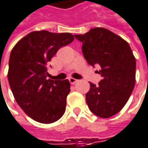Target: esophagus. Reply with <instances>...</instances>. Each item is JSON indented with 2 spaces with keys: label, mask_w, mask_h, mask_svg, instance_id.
I'll return each instance as SVG.
<instances>
[{
  "label": "esophagus",
  "mask_w": 148,
  "mask_h": 148,
  "mask_svg": "<svg viewBox=\"0 0 148 148\" xmlns=\"http://www.w3.org/2000/svg\"><path fill=\"white\" fill-rule=\"evenodd\" d=\"M69 82L71 84H74L75 83L78 82V79H74V78H69Z\"/></svg>",
  "instance_id": "34e87169"
}]
</instances>
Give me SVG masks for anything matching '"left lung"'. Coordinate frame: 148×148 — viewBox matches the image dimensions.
Returning <instances> with one entry per match:
<instances>
[{
	"mask_svg": "<svg viewBox=\"0 0 148 148\" xmlns=\"http://www.w3.org/2000/svg\"><path fill=\"white\" fill-rule=\"evenodd\" d=\"M82 42V52L90 65L99 64L103 78L99 84L90 83L85 95L93 114L101 118L116 115L124 107L134 89L136 58L128 42L116 33L95 27L82 35H74Z\"/></svg>",
	"mask_w": 148,
	"mask_h": 148,
	"instance_id": "left-lung-1",
	"label": "left lung"
}]
</instances>
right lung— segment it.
<instances>
[{
  "label": "right lung",
  "instance_id": "obj_1",
  "mask_svg": "<svg viewBox=\"0 0 148 148\" xmlns=\"http://www.w3.org/2000/svg\"><path fill=\"white\" fill-rule=\"evenodd\" d=\"M74 39L69 32L35 31L12 50L7 74L11 90L22 110L38 122L53 123L64 114L70 83L48 79L47 64L59 48Z\"/></svg>",
  "mask_w": 148,
  "mask_h": 148
}]
</instances>
